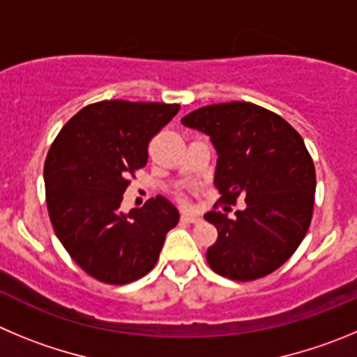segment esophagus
Returning <instances> with one entry per match:
<instances>
[{"label":"esophagus","mask_w":357,"mask_h":357,"mask_svg":"<svg viewBox=\"0 0 357 357\" xmlns=\"http://www.w3.org/2000/svg\"><path fill=\"white\" fill-rule=\"evenodd\" d=\"M201 220V217L199 215H194V213H183L181 215V222H186V224H195Z\"/></svg>","instance_id":"esophagus-1"}]
</instances>
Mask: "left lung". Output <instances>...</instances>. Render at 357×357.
I'll use <instances>...</instances> for the list:
<instances>
[{"instance_id": "1", "label": "left lung", "mask_w": 357, "mask_h": 357, "mask_svg": "<svg viewBox=\"0 0 357 357\" xmlns=\"http://www.w3.org/2000/svg\"><path fill=\"white\" fill-rule=\"evenodd\" d=\"M181 123L210 135L217 149L218 202L245 199L234 218L218 210L204 215L218 231L208 265L233 281L272 274L301 245L313 215L317 176L303 137L278 114L245 101L202 107Z\"/></svg>"}]
</instances>
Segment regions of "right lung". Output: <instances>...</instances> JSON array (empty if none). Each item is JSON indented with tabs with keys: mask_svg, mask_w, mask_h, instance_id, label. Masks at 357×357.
<instances>
[{
	"mask_svg": "<svg viewBox=\"0 0 357 357\" xmlns=\"http://www.w3.org/2000/svg\"><path fill=\"white\" fill-rule=\"evenodd\" d=\"M179 105L114 99L82 108L60 130L44 163L53 229L83 271L101 282L128 284L156 265L179 213L162 195L130 213L124 190L147 163L151 139Z\"/></svg>",
	"mask_w": 357,
	"mask_h": 357,
	"instance_id": "right-lung-1",
	"label": "right lung"
}]
</instances>
